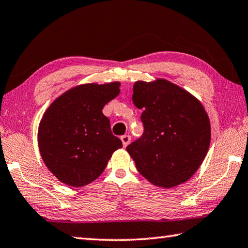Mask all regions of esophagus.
Returning a JSON list of instances; mask_svg holds the SVG:
<instances>
[{
    "label": "esophagus",
    "mask_w": 248,
    "mask_h": 248,
    "mask_svg": "<svg viewBox=\"0 0 248 248\" xmlns=\"http://www.w3.org/2000/svg\"><path fill=\"white\" fill-rule=\"evenodd\" d=\"M121 140H122V143H123L124 148H126V146H127L130 142V136L124 135V136H122V137H121Z\"/></svg>",
    "instance_id": "obj_1"
}]
</instances>
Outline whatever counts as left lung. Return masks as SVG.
Masks as SVG:
<instances>
[{
    "mask_svg": "<svg viewBox=\"0 0 248 248\" xmlns=\"http://www.w3.org/2000/svg\"><path fill=\"white\" fill-rule=\"evenodd\" d=\"M133 102L143 110L144 133L126 151L140 174L164 188L188 181L210 146L211 124L203 106L166 79L136 81Z\"/></svg>",
    "mask_w": 248,
    "mask_h": 248,
    "instance_id": "8db88e82",
    "label": "left lung"
}]
</instances>
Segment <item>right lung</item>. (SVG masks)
<instances>
[{
	"mask_svg": "<svg viewBox=\"0 0 248 248\" xmlns=\"http://www.w3.org/2000/svg\"><path fill=\"white\" fill-rule=\"evenodd\" d=\"M118 81L80 84L53 100L38 126V148L47 168L73 187L103 173L122 141L111 133L104 106L120 94Z\"/></svg>",
	"mask_w": 248,
	"mask_h": 248,
	"instance_id": "right-lung-1",
	"label": "right lung"
}]
</instances>
